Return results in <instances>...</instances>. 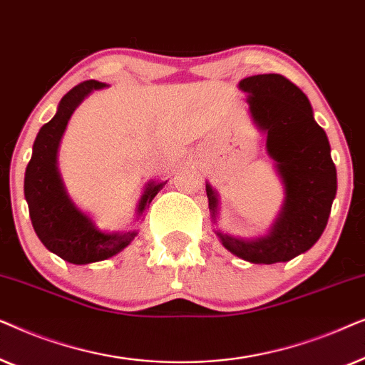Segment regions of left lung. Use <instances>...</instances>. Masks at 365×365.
<instances>
[{
  "label": "left lung",
  "instance_id": "8db88e82",
  "mask_svg": "<svg viewBox=\"0 0 365 365\" xmlns=\"http://www.w3.org/2000/svg\"><path fill=\"white\" fill-rule=\"evenodd\" d=\"M254 121L267 133V153L277 163L286 202L269 236L242 241L216 231L222 246L254 264L291 261L311 249L327 226L337 174L324 129L314 121L306 94L282 74H257L239 83ZM212 219L217 197L206 184Z\"/></svg>",
  "mask_w": 365,
  "mask_h": 365
}]
</instances>
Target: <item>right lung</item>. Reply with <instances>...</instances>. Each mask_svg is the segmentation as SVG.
<instances>
[{
	"label": "right lung",
	"mask_w": 365,
	"mask_h": 365,
	"mask_svg": "<svg viewBox=\"0 0 365 365\" xmlns=\"http://www.w3.org/2000/svg\"><path fill=\"white\" fill-rule=\"evenodd\" d=\"M104 86V83L89 79L64 94L58 113L39 129L33 144V156L24 174V196L34 232L48 251L71 264L104 261L123 251L138 236L136 231L113 234L98 231L91 219L69 201L58 174L56 153L68 119L89 93ZM164 184L166 182L149 184L139 202V212L143 214L144 209L149 207V202Z\"/></svg>",
	"instance_id": "add662e5"
}]
</instances>
